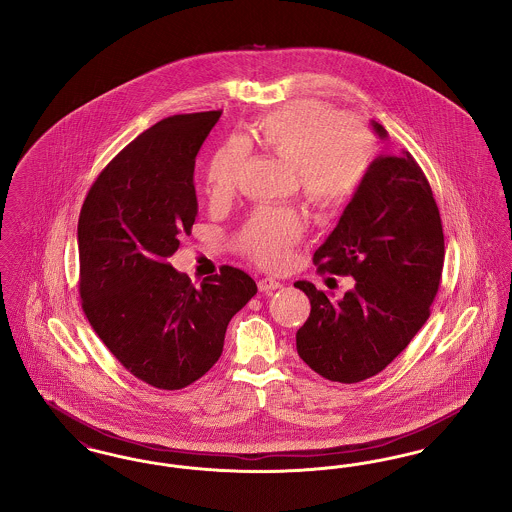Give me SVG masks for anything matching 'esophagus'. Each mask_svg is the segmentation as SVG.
<instances>
[{"instance_id": "34e87169", "label": "esophagus", "mask_w": 512, "mask_h": 512, "mask_svg": "<svg viewBox=\"0 0 512 512\" xmlns=\"http://www.w3.org/2000/svg\"><path fill=\"white\" fill-rule=\"evenodd\" d=\"M257 286H259L261 292L265 293L274 292V290L282 288V284H280L278 280H274V278H261V280L257 282Z\"/></svg>"}]
</instances>
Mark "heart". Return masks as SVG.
<instances>
[{
  "label": "heart",
  "instance_id": "heart-1",
  "mask_svg": "<svg viewBox=\"0 0 512 512\" xmlns=\"http://www.w3.org/2000/svg\"><path fill=\"white\" fill-rule=\"evenodd\" d=\"M257 140L295 163L301 194L318 207H336L357 194L372 157V138L359 122L317 101L276 109L255 124ZM247 147L240 140L220 144L205 169V192L224 199L244 172ZM305 217L290 207H263L245 222L238 244L249 259L267 268L290 261L305 234Z\"/></svg>",
  "mask_w": 512,
  "mask_h": 512
}]
</instances>
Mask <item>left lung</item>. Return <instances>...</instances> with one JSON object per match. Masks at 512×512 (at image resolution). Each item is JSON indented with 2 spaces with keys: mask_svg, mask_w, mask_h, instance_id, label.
Wrapping results in <instances>:
<instances>
[{
  "mask_svg": "<svg viewBox=\"0 0 512 512\" xmlns=\"http://www.w3.org/2000/svg\"><path fill=\"white\" fill-rule=\"evenodd\" d=\"M380 138L388 132L372 121ZM445 244L430 182L413 155L378 157L338 226L313 257L318 272L353 276L332 301L311 282V315L297 330L299 357L332 382L357 384L382 372L430 317Z\"/></svg>",
  "mask_w": 512,
  "mask_h": 512,
  "instance_id": "obj_1",
  "label": "left lung"
}]
</instances>
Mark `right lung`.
Here are the masks:
<instances>
[{
	"label": "right lung",
	"instance_id": "add662e5",
	"mask_svg": "<svg viewBox=\"0 0 512 512\" xmlns=\"http://www.w3.org/2000/svg\"><path fill=\"white\" fill-rule=\"evenodd\" d=\"M222 111L153 124L99 172L78 219V292L99 340L130 374L182 390L219 361L230 318L257 293L240 268L199 288L167 259L197 217L195 155Z\"/></svg>",
	"mask_w": 512,
	"mask_h": 512
}]
</instances>
